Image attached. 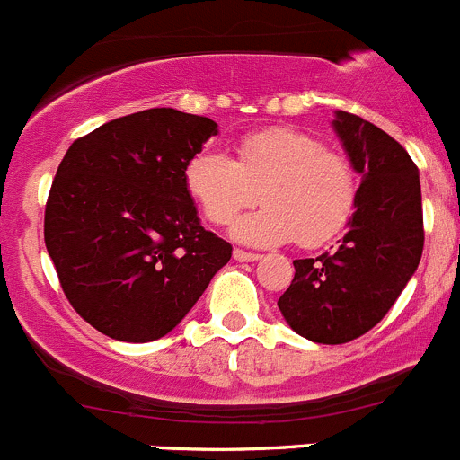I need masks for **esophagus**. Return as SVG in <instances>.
<instances>
[{
  "label": "esophagus",
  "mask_w": 460,
  "mask_h": 460,
  "mask_svg": "<svg viewBox=\"0 0 460 460\" xmlns=\"http://www.w3.org/2000/svg\"><path fill=\"white\" fill-rule=\"evenodd\" d=\"M232 257H234L239 263H254V261H259V259H261V254L245 252V250H234V252H232Z\"/></svg>",
  "instance_id": "obj_1"
}]
</instances>
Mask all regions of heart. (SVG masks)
<instances>
[{
	"mask_svg": "<svg viewBox=\"0 0 460 460\" xmlns=\"http://www.w3.org/2000/svg\"><path fill=\"white\" fill-rule=\"evenodd\" d=\"M186 188L217 226L228 224L261 190V210L239 217L230 228L232 239L254 248L295 239L316 248L343 228L357 197L348 159L295 128L243 137L236 159L217 148L201 150L188 161Z\"/></svg>",
	"mask_w": 460,
	"mask_h": 460,
	"instance_id": "heart-1",
	"label": "heart"
}]
</instances>
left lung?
I'll return each instance as SVG.
<instances>
[{
  "instance_id": "obj_1",
  "label": "left lung",
  "mask_w": 460,
  "mask_h": 460,
  "mask_svg": "<svg viewBox=\"0 0 460 460\" xmlns=\"http://www.w3.org/2000/svg\"><path fill=\"white\" fill-rule=\"evenodd\" d=\"M332 128L361 177L345 236L332 252L296 259L279 299L286 323L314 343H348L387 314L423 254L419 168L370 121L334 111Z\"/></svg>"
}]
</instances>
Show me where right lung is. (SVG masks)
<instances>
[{
  "mask_svg": "<svg viewBox=\"0 0 460 460\" xmlns=\"http://www.w3.org/2000/svg\"><path fill=\"white\" fill-rule=\"evenodd\" d=\"M217 132L208 117L150 108L99 126L61 159L46 250L70 305L102 334L161 339L230 261L186 188L188 161Z\"/></svg>",
  "mask_w": 460,
  "mask_h": 460,
  "instance_id": "obj_1",
  "label": "right lung"
}]
</instances>
